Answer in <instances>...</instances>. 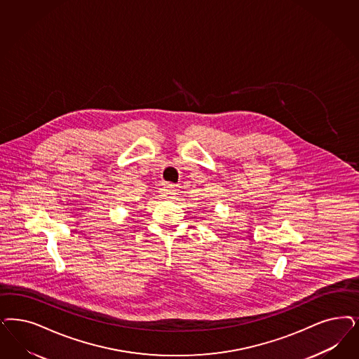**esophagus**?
<instances>
[{
  "label": "esophagus",
  "mask_w": 359,
  "mask_h": 359,
  "mask_svg": "<svg viewBox=\"0 0 359 359\" xmlns=\"http://www.w3.org/2000/svg\"><path fill=\"white\" fill-rule=\"evenodd\" d=\"M175 187L168 184V186H164L161 189V198H172L175 195Z\"/></svg>",
  "instance_id": "1"
}]
</instances>
